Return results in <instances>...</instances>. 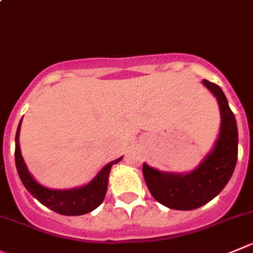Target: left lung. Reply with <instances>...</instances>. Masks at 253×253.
I'll return each mask as SVG.
<instances>
[{
  "instance_id": "8db88e82",
  "label": "left lung",
  "mask_w": 253,
  "mask_h": 253,
  "mask_svg": "<svg viewBox=\"0 0 253 253\" xmlns=\"http://www.w3.org/2000/svg\"><path fill=\"white\" fill-rule=\"evenodd\" d=\"M203 83L216 97L221 113L220 134L212 150L187 174L164 172L143 164L150 194L158 203L174 210H195L208 204L222 191L236 167L239 133L235 115L222 89L206 79Z\"/></svg>"
}]
</instances>
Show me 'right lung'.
<instances>
[{"mask_svg":"<svg viewBox=\"0 0 253 253\" xmlns=\"http://www.w3.org/2000/svg\"><path fill=\"white\" fill-rule=\"evenodd\" d=\"M22 122V119H21ZM21 122L18 124L16 133V149H14V160L20 179L27 191L36 197L42 205L50 209L54 212L66 216H78L88 213L97 209L104 200L108 189V179H109L110 169L114 164H118L122 158L110 161L94 176L90 182L82 187H74L69 190H53L38 184L32 175L28 171L22 158L20 149V129Z\"/></svg>","mask_w":253,"mask_h":253,"instance_id":"1","label":"right lung"}]
</instances>
